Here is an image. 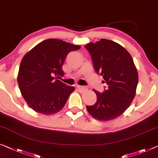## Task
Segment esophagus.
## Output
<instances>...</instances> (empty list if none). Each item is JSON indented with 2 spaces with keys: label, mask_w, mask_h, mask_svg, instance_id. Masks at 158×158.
Masks as SVG:
<instances>
[{
  "label": "esophagus",
  "mask_w": 158,
  "mask_h": 158,
  "mask_svg": "<svg viewBox=\"0 0 158 158\" xmlns=\"http://www.w3.org/2000/svg\"><path fill=\"white\" fill-rule=\"evenodd\" d=\"M77 89L81 93H83L85 90H87V87L85 86H81V85H77Z\"/></svg>",
  "instance_id": "1"
}]
</instances>
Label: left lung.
<instances>
[{"label":"left lung","instance_id":"obj_1","mask_svg":"<svg viewBox=\"0 0 158 158\" xmlns=\"http://www.w3.org/2000/svg\"><path fill=\"white\" fill-rule=\"evenodd\" d=\"M91 55L94 69L107 85L103 93L94 90L96 103L87 106L89 114L99 121L119 116L134 98L138 81L136 68L131 56L120 44L102 39L85 46Z\"/></svg>","mask_w":158,"mask_h":158}]
</instances>
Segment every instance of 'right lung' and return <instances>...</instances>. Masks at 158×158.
<instances>
[{
	"label": "right lung",
	"instance_id": "1",
	"mask_svg": "<svg viewBox=\"0 0 158 158\" xmlns=\"http://www.w3.org/2000/svg\"><path fill=\"white\" fill-rule=\"evenodd\" d=\"M81 47L56 39L43 41L22 60L18 82L23 98L30 108L48 115L64 107L75 88L57 77L64 75L62 65L69 52Z\"/></svg>",
	"mask_w": 158,
	"mask_h": 158
}]
</instances>
